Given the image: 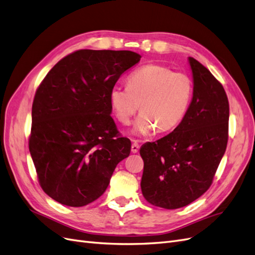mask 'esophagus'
<instances>
[{"instance_id": "esophagus-1", "label": "esophagus", "mask_w": 255, "mask_h": 255, "mask_svg": "<svg viewBox=\"0 0 255 255\" xmlns=\"http://www.w3.org/2000/svg\"><path fill=\"white\" fill-rule=\"evenodd\" d=\"M138 151H139V144H138L136 141L132 144V152L133 153H137Z\"/></svg>"}]
</instances>
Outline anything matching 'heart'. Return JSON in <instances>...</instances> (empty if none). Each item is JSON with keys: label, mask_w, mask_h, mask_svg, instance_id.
Returning a JSON list of instances; mask_svg holds the SVG:
<instances>
[{"label": "heart", "mask_w": 255, "mask_h": 255, "mask_svg": "<svg viewBox=\"0 0 255 255\" xmlns=\"http://www.w3.org/2000/svg\"><path fill=\"white\" fill-rule=\"evenodd\" d=\"M192 96V82L187 74L173 72L165 66L145 65L129 74L128 86H114L110 91L111 106L123 125L140 109L134 133L149 135L158 128L168 132L184 119Z\"/></svg>", "instance_id": "1"}]
</instances>
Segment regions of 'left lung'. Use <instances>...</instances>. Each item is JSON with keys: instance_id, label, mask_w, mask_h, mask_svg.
Listing matches in <instances>:
<instances>
[{"instance_id": "obj_1", "label": "left lung", "mask_w": 255, "mask_h": 255, "mask_svg": "<svg viewBox=\"0 0 255 255\" xmlns=\"http://www.w3.org/2000/svg\"><path fill=\"white\" fill-rule=\"evenodd\" d=\"M192 100L170 134L140 148L141 191L158 207L175 210L194 202L211 187L229 138V101L221 83L189 57Z\"/></svg>"}]
</instances>
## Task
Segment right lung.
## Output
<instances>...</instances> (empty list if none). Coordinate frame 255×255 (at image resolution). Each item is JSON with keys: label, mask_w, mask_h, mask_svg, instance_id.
Masks as SVG:
<instances>
[{"label": "right lung", "mask_w": 255, "mask_h": 255, "mask_svg": "<svg viewBox=\"0 0 255 255\" xmlns=\"http://www.w3.org/2000/svg\"><path fill=\"white\" fill-rule=\"evenodd\" d=\"M132 51L79 50L54 66L37 88L28 148L38 181L55 201L94 202L130 152L112 118L110 91L139 63Z\"/></svg>", "instance_id": "1"}]
</instances>
